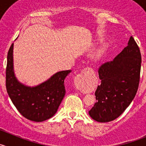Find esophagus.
<instances>
[{
	"label": "esophagus",
	"mask_w": 146,
	"mask_h": 146,
	"mask_svg": "<svg viewBox=\"0 0 146 146\" xmlns=\"http://www.w3.org/2000/svg\"><path fill=\"white\" fill-rule=\"evenodd\" d=\"M93 72V70L91 68H89V67H86V68H84V69H82V72L74 77V85H75L76 87H80L82 82H83V76H84V74H86V73H88V72Z\"/></svg>",
	"instance_id": "esophagus-1"
}]
</instances>
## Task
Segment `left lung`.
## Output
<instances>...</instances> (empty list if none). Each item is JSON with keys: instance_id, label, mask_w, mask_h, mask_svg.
I'll use <instances>...</instances> for the list:
<instances>
[{"instance_id": "left-lung-1", "label": "left lung", "mask_w": 146, "mask_h": 146, "mask_svg": "<svg viewBox=\"0 0 146 146\" xmlns=\"http://www.w3.org/2000/svg\"><path fill=\"white\" fill-rule=\"evenodd\" d=\"M141 53L132 36L128 45L113 60L98 69L101 85L95 92L96 102L89 110L98 122H109L119 117L131 104L138 89Z\"/></svg>"}]
</instances>
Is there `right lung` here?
<instances>
[{
	"label": "right lung",
	"mask_w": 146,
	"mask_h": 146,
	"mask_svg": "<svg viewBox=\"0 0 146 146\" xmlns=\"http://www.w3.org/2000/svg\"><path fill=\"white\" fill-rule=\"evenodd\" d=\"M13 44L7 55L6 87L13 104L27 119L41 122L52 117L66 94L64 80L71 72L62 71L36 87H27L18 82L13 71Z\"/></svg>",
	"instance_id": "add662e5"
}]
</instances>
